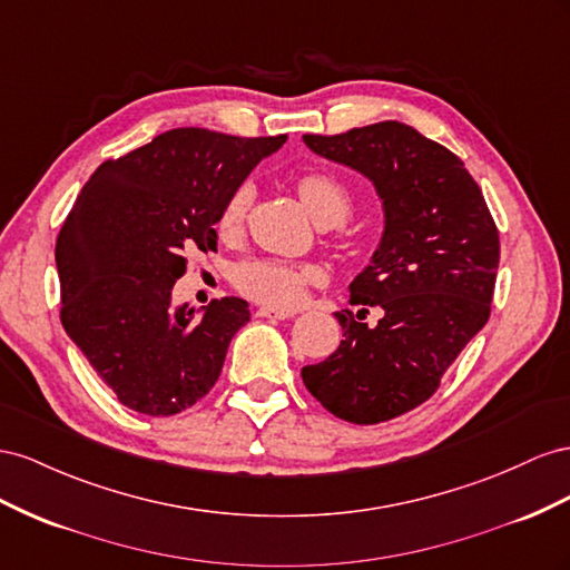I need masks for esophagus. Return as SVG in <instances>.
Here are the masks:
<instances>
[{
	"instance_id": "esophagus-1",
	"label": "esophagus",
	"mask_w": 570,
	"mask_h": 570,
	"mask_svg": "<svg viewBox=\"0 0 570 570\" xmlns=\"http://www.w3.org/2000/svg\"><path fill=\"white\" fill-rule=\"evenodd\" d=\"M294 311H286V307H259L257 317H269V320H288L294 317Z\"/></svg>"
}]
</instances>
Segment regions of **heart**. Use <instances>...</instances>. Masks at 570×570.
Returning <instances> with one entry per match:
<instances>
[{"mask_svg":"<svg viewBox=\"0 0 570 570\" xmlns=\"http://www.w3.org/2000/svg\"><path fill=\"white\" fill-rule=\"evenodd\" d=\"M298 195L317 224H341L351 213V193L327 174H307L298 181ZM250 186H238L224 203L217 226L222 234H234L250 205ZM324 272L311 263H286L274 257H255L236 267L234 284L253 301L267 305H296L307 284H320Z\"/></svg>","mask_w":570,"mask_h":570,"instance_id":"1","label":"heart"}]
</instances>
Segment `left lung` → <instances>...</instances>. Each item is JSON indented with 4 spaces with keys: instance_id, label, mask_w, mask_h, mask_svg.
Masks as SVG:
<instances>
[{
    "instance_id": "8db88e82",
    "label": "left lung",
    "mask_w": 570,
    "mask_h": 570,
    "mask_svg": "<svg viewBox=\"0 0 570 570\" xmlns=\"http://www.w3.org/2000/svg\"><path fill=\"white\" fill-rule=\"evenodd\" d=\"M315 155L365 176L382 205L370 265L334 313L344 338L303 384L324 409L375 425L428 401L449 365L490 320L499 234L463 161L413 126L380 121L338 136H303ZM382 306L377 325L363 323Z\"/></svg>"
}]
</instances>
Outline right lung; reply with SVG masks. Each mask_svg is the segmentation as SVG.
I'll list each match as a JSON object with an SVG mask.
<instances>
[{
  "label": "right lung",
  "mask_w": 570,
  "mask_h": 570,
  "mask_svg": "<svg viewBox=\"0 0 570 570\" xmlns=\"http://www.w3.org/2000/svg\"><path fill=\"white\" fill-rule=\"evenodd\" d=\"M286 136L238 138L171 128L102 161L57 238L61 324L117 399L142 415H176L219 380L248 303H174L186 250L217 248L229 195Z\"/></svg>",
  "instance_id": "obj_1"
}]
</instances>
